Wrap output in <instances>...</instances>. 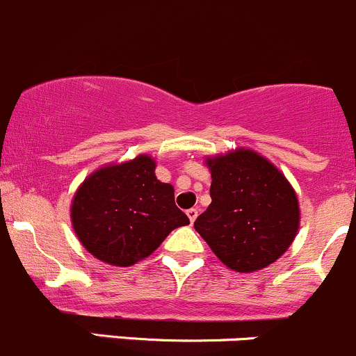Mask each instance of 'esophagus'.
<instances>
[{"label":"esophagus","mask_w":356,"mask_h":356,"mask_svg":"<svg viewBox=\"0 0 356 356\" xmlns=\"http://www.w3.org/2000/svg\"><path fill=\"white\" fill-rule=\"evenodd\" d=\"M186 213H188L189 222H191V224H195L196 217H198V210H196V208H191V210H188V211H186Z\"/></svg>","instance_id":"34e87169"}]
</instances>
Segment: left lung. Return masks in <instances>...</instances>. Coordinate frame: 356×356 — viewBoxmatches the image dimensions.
I'll return each instance as SVG.
<instances>
[{"instance_id": "left-lung-1", "label": "left lung", "mask_w": 356, "mask_h": 356, "mask_svg": "<svg viewBox=\"0 0 356 356\" xmlns=\"http://www.w3.org/2000/svg\"><path fill=\"white\" fill-rule=\"evenodd\" d=\"M211 203L195 229L234 272H257L288 251L300 229V203L286 175L250 148L204 158Z\"/></svg>"}]
</instances>
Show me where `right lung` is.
Wrapping results in <instances>:
<instances>
[{
	"mask_svg": "<svg viewBox=\"0 0 356 356\" xmlns=\"http://www.w3.org/2000/svg\"><path fill=\"white\" fill-rule=\"evenodd\" d=\"M156 161L138 155L99 167L84 179L70 204L81 245L99 261L129 267L153 253L174 229L189 224L175 207L174 186L160 182Z\"/></svg>",
	"mask_w": 356,
	"mask_h": 356,
	"instance_id": "add662e5",
	"label": "right lung"
}]
</instances>
